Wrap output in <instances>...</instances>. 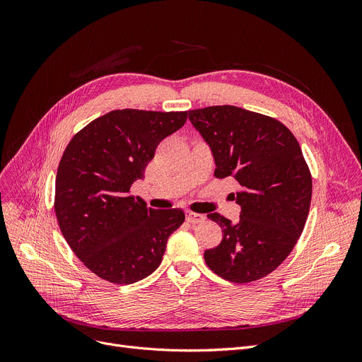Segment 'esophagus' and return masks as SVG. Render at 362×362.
Returning a JSON list of instances; mask_svg holds the SVG:
<instances>
[{
	"mask_svg": "<svg viewBox=\"0 0 362 362\" xmlns=\"http://www.w3.org/2000/svg\"><path fill=\"white\" fill-rule=\"evenodd\" d=\"M186 220H187L189 223L197 224V223L204 221V220H205V216L198 214V213H192V211H186Z\"/></svg>",
	"mask_w": 362,
	"mask_h": 362,
	"instance_id": "obj_1",
	"label": "esophagus"
}]
</instances>
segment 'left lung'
I'll return each mask as SVG.
<instances>
[{
	"instance_id": "1",
	"label": "left lung",
	"mask_w": 362,
	"mask_h": 362,
	"mask_svg": "<svg viewBox=\"0 0 362 362\" xmlns=\"http://www.w3.org/2000/svg\"><path fill=\"white\" fill-rule=\"evenodd\" d=\"M187 116L211 149L214 176H233L242 187L235 197L239 221L206 216L223 229L220 245L204 252L206 265L233 283L270 274L293 250L310 213L313 180L296 138L276 119L233 105Z\"/></svg>"
}]
</instances>
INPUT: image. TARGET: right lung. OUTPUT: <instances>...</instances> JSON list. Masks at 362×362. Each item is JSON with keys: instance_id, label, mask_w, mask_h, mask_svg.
Listing matches in <instances>:
<instances>
[{"instance_id": "right-lung-1", "label": "right lung", "mask_w": 362, "mask_h": 362, "mask_svg": "<svg viewBox=\"0 0 362 362\" xmlns=\"http://www.w3.org/2000/svg\"><path fill=\"white\" fill-rule=\"evenodd\" d=\"M186 119L187 111L116 110L67 145L57 170L55 216L71 251L98 277L132 284L161 264L185 213L154 210L129 191L144 179L158 144Z\"/></svg>"}]
</instances>
